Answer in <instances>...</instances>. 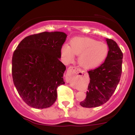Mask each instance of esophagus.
Returning a JSON list of instances; mask_svg holds the SVG:
<instances>
[{
  "label": "esophagus",
  "mask_w": 135,
  "mask_h": 135,
  "mask_svg": "<svg viewBox=\"0 0 135 135\" xmlns=\"http://www.w3.org/2000/svg\"><path fill=\"white\" fill-rule=\"evenodd\" d=\"M80 73H81V70L77 69L76 67H74V66H70L67 70V74L75 75V76L79 75V74Z\"/></svg>",
  "instance_id": "obj_1"
}]
</instances>
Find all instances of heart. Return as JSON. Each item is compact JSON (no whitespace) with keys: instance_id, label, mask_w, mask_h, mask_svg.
<instances>
[{"instance_id":"heart-1","label":"heart","mask_w":135,"mask_h":135,"mask_svg":"<svg viewBox=\"0 0 135 135\" xmlns=\"http://www.w3.org/2000/svg\"><path fill=\"white\" fill-rule=\"evenodd\" d=\"M61 55L66 63L74 60L75 55H79L78 63L84 69H91L102 64L107 56L108 48L107 44L88 37L73 38L69 46L63 45Z\"/></svg>"}]
</instances>
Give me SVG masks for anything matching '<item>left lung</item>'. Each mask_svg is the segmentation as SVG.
I'll return each instance as SVG.
<instances>
[{
	"mask_svg": "<svg viewBox=\"0 0 135 135\" xmlns=\"http://www.w3.org/2000/svg\"><path fill=\"white\" fill-rule=\"evenodd\" d=\"M105 41L108 47L107 56L101 66L88 71L90 82L86 98L80 103L83 107H97L106 103L120 80L123 55L115 41L109 38Z\"/></svg>",
	"mask_w": 135,
	"mask_h": 135,
	"instance_id": "obj_1",
	"label": "left lung"
}]
</instances>
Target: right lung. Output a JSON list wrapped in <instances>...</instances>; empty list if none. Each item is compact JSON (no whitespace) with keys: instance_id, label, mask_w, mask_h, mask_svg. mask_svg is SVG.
Masks as SVG:
<instances>
[{"instance_id":"add662e5","label":"right lung","mask_w":135,"mask_h":135,"mask_svg":"<svg viewBox=\"0 0 135 135\" xmlns=\"http://www.w3.org/2000/svg\"><path fill=\"white\" fill-rule=\"evenodd\" d=\"M66 37L61 32L34 34L23 38L14 52V84L30 107L48 108L56 100L57 87L65 84L66 66L60 59Z\"/></svg>"}]
</instances>
